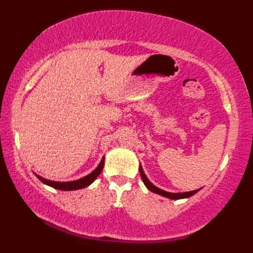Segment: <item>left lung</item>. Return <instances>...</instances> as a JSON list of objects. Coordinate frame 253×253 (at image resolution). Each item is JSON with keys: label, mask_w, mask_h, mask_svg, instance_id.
I'll return each mask as SVG.
<instances>
[{"label": "left lung", "mask_w": 253, "mask_h": 253, "mask_svg": "<svg viewBox=\"0 0 253 253\" xmlns=\"http://www.w3.org/2000/svg\"><path fill=\"white\" fill-rule=\"evenodd\" d=\"M140 173H141V177L143 179V182L144 184L146 185V188L149 190V191H152L154 193L156 194H159V195H163V197L165 198H168L170 200H180V199H188L190 197H192V195H194L197 192H199L201 189H198V190H193V191H189V192H182V193H172V192H167V191H164V190L157 188L156 185H154L151 181H149L148 178L146 177V174L144 173V170L141 166L140 164Z\"/></svg>", "instance_id": "8db88e82"}]
</instances>
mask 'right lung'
Returning <instances> with one entry per match:
<instances>
[{
	"label": "right lung",
	"mask_w": 253,
	"mask_h": 253,
	"mask_svg": "<svg viewBox=\"0 0 253 253\" xmlns=\"http://www.w3.org/2000/svg\"><path fill=\"white\" fill-rule=\"evenodd\" d=\"M104 165H105V156L101 158L99 165H98L95 170H92V171L89 174H87V176L81 179L74 180V181H52V180L45 179L43 177L39 176L37 173L35 174L41 182L49 185V187H52L56 190H62V191H73V190H80V189L88 187L89 184L94 182L96 178L100 174L102 168H104Z\"/></svg>",
	"instance_id": "1"
}]
</instances>
